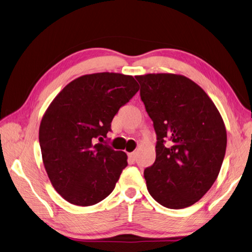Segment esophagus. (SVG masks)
<instances>
[{"label": "esophagus", "instance_id": "obj_1", "mask_svg": "<svg viewBox=\"0 0 252 252\" xmlns=\"http://www.w3.org/2000/svg\"><path fill=\"white\" fill-rule=\"evenodd\" d=\"M127 156H129V159H131V160L134 161V160L136 159V156H137V154H136L135 152H132V153H129V154H127Z\"/></svg>", "mask_w": 252, "mask_h": 252}]
</instances>
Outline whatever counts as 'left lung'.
I'll use <instances>...</instances> for the list:
<instances>
[{"mask_svg": "<svg viewBox=\"0 0 252 252\" xmlns=\"http://www.w3.org/2000/svg\"><path fill=\"white\" fill-rule=\"evenodd\" d=\"M156 133V159L144 170L153 199L168 209L198 202L220 174L227 135L214 102L188 77L135 76Z\"/></svg>", "mask_w": 252, "mask_h": 252, "instance_id": "obj_1", "label": "left lung"}]
</instances>
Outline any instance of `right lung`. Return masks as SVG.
Instances as JSON below:
<instances>
[{"instance_id": "obj_1", "label": "right lung", "mask_w": 252, "mask_h": 252, "mask_svg": "<svg viewBox=\"0 0 252 252\" xmlns=\"http://www.w3.org/2000/svg\"><path fill=\"white\" fill-rule=\"evenodd\" d=\"M137 91L130 75L90 74L67 84L49 106L39 144L49 179L67 202L94 205L115 189L127 157L101 141L111 131L113 117Z\"/></svg>"}]
</instances>
